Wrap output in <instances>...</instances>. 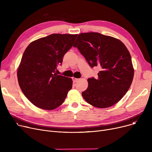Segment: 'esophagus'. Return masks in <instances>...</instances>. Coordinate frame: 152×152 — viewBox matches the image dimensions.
Returning <instances> with one entry per match:
<instances>
[{
  "label": "esophagus",
  "mask_w": 152,
  "mask_h": 152,
  "mask_svg": "<svg viewBox=\"0 0 152 152\" xmlns=\"http://www.w3.org/2000/svg\"><path fill=\"white\" fill-rule=\"evenodd\" d=\"M73 81L75 82V83H76L77 81H79V79H77V78H75V77H73Z\"/></svg>",
  "instance_id": "obj_1"
}]
</instances>
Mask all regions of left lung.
<instances>
[{
	"label": "left lung",
	"mask_w": 152,
	"mask_h": 152,
	"mask_svg": "<svg viewBox=\"0 0 152 152\" xmlns=\"http://www.w3.org/2000/svg\"><path fill=\"white\" fill-rule=\"evenodd\" d=\"M91 67H100L98 78H89L83 92L84 100L99 108H108L120 100L132 84L134 69L126 45L113 37L99 33L79 34L73 45Z\"/></svg>",
	"instance_id": "8db88e82"
}]
</instances>
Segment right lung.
I'll return each mask as SVG.
<instances>
[{
    "mask_svg": "<svg viewBox=\"0 0 152 152\" xmlns=\"http://www.w3.org/2000/svg\"><path fill=\"white\" fill-rule=\"evenodd\" d=\"M77 36L52 34L31 42L24 52L17 69L18 81L24 95L36 107L52 110L65 100L73 81L55 73Z\"/></svg>",
    "mask_w": 152,
    "mask_h": 152,
    "instance_id": "right-lung-1",
    "label": "right lung"
}]
</instances>
